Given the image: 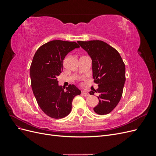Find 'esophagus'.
<instances>
[{"label": "esophagus", "instance_id": "obj_1", "mask_svg": "<svg viewBox=\"0 0 156 156\" xmlns=\"http://www.w3.org/2000/svg\"><path fill=\"white\" fill-rule=\"evenodd\" d=\"M82 94H83V96H89L88 92H85V91H83V92H82Z\"/></svg>", "mask_w": 156, "mask_h": 156}]
</instances>
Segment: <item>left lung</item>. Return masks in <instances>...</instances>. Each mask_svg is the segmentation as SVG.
Here are the masks:
<instances>
[{"mask_svg":"<svg viewBox=\"0 0 156 156\" xmlns=\"http://www.w3.org/2000/svg\"><path fill=\"white\" fill-rule=\"evenodd\" d=\"M90 56L92 76L98 88L90 92L98 94L99 103L94 108L98 115L110 113L119 103L126 81V67L119 52L101 40L78 41Z\"/></svg>","mask_w":156,"mask_h":156,"instance_id":"8db88e82","label":"left lung"}]
</instances>
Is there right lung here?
<instances>
[{
    "mask_svg": "<svg viewBox=\"0 0 156 156\" xmlns=\"http://www.w3.org/2000/svg\"><path fill=\"white\" fill-rule=\"evenodd\" d=\"M80 48L75 41L53 40L38 48L30 68L31 87L37 104L53 119H62L72 110L75 96L81 91L74 84L58 85L57 77L62 72L63 60L68 53Z\"/></svg>",
    "mask_w": 156,
    "mask_h": 156,
    "instance_id": "obj_1",
    "label": "right lung"
}]
</instances>
